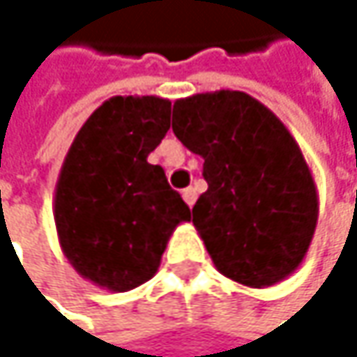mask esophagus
Here are the masks:
<instances>
[{
    "instance_id": "obj_1",
    "label": "esophagus",
    "mask_w": 357,
    "mask_h": 357,
    "mask_svg": "<svg viewBox=\"0 0 357 357\" xmlns=\"http://www.w3.org/2000/svg\"><path fill=\"white\" fill-rule=\"evenodd\" d=\"M182 197H184L186 205H188V207H192V205H195V201H197V190H195V188L190 186V188L182 190Z\"/></svg>"
}]
</instances>
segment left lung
Masks as SVG:
<instances>
[{"label": "left lung", "instance_id": "obj_1", "mask_svg": "<svg viewBox=\"0 0 357 357\" xmlns=\"http://www.w3.org/2000/svg\"><path fill=\"white\" fill-rule=\"evenodd\" d=\"M173 133L203 162L207 190L192 224L215 268L245 288H268L305 260L319 197L288 126L241 91L173 103Z\"/></svg>", "mask_w": 357, "mask_h": 357}]
</instances>
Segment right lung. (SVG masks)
<instances>
[{"label":"right lung","instance_id":"obj_1","mask_svg":"<svg viewBox=\"0 0 357 357\" xmlns=\"http://www.w3.org/2000/svg\"><path fill=\"white\" fill-rule=\"evenodd\" d=\"M171 101L129 95L103 101L75 133L54 188L59 245L80 277L129 292L160 266L190 209L148 154L169 131Z\"/></svg>","mask_w":357,"mask_h":357}]
</instances>
